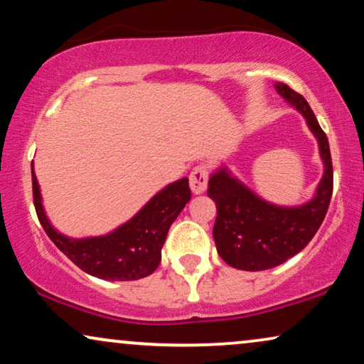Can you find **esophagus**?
Wrapping results in <instances>:
<instances>
[{
  "instance_id": "34e87169",
  "label": "esophagus",
  "mask_w": 364,
  "mask_h": 364,
  "mask_svg": "<svg viewBox=\"0 0 364 364\" xmlns=\"http://www.w3.org/2000/svg\"><path fill=\"white\" fill-rule=\"evenodd\" d=\"M208 178H210V173H208L206 166L200 164V166L193 168V171L190 173V186L195 195H201V193L206 191Z\"/></svg>"
}]
</instances>
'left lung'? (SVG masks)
Instances as JSON below:
<instances>
[{
  "mask_svg": "<svg viewBox=\"0 0 364 364\" xmlns=\"http://www.w3.org/2000/svg\"><path fill=\"white\" fill-rule=\"evenodd\" d=\"M274 88L306 119L316 138L324 171L311 200L299 206H278L259 198L226 166L210 176L208 196L216 203L213 228L218 255L236 269L263 271L274 268L299 253L326 216L333 195V164L328 138L308 101L284 83Z\"/></svg>",
  "mask_w": 364,
  "mask_h": 364,
  "instance_id": "obj_1",
  "label": "left lung"
}]
</instances>
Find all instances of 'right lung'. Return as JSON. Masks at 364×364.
Segmentation results:
<instances>
[{"mask_svg":"<svg viewBox=\"0 0 364 364\" xmlns=\"http://www.w3.org/2000/svg\"><path fill=\"white\" fill-rule=\"evenodd\" d=\"M31 179L38 220L50 240L77 268L108 281H134L151 274L161 261L169 226L191 200L188 178H181L164 186L132 220L108 235L76 240L51 225L43 208L35 169H31Z\"/></svg>","mask_w":364,"mask_h":364,"instance_id":"1","label":"right lung"}]
</instances>
